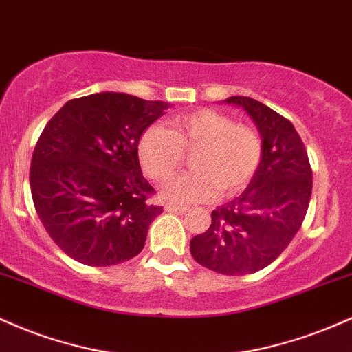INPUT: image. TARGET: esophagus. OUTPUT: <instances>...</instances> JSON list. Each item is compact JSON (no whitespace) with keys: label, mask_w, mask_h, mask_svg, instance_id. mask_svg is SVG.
<instances>
[{"label":"esophagus","mask_w":352,"mask_h":352,"mask_svg":"<svg viewBox=\"0 0 352 352\" xmlns=\"http://www.w3.org/2000/svg\"><path fill=\"white\" fill-rule=\"evenodd\" d=\"M166 211L176 212V214H184L188 211L186 206H177V204H166Z\"/></svg>","instance_id":"34e87169"}]
</instances>
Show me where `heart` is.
<instances>
[{"instance_id": "b5f03b06", "label": "heart", "mask_w": 352, "mask_h": 352, "mask_svg": "<svg viewBox=\"0 0 352 352\" xmlns=\"http://www.w3.org/2000/svg\"><path fill=\"white\" fill-rule=\"evenodd\" d=\"M191 153V171L173 177L163 196L176 203H196L234 195L246 186L263 160V140L251 124L234 123L214 109H197L168 121V129L151 126L138 144L144 173L166 181Z\"/></svg>"}]
</instances>
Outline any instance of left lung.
Listing matches in <instances>:
<instances>
[{"mask_svg":"<svg viewBox=\"0 0 352 352\" xmlns=\"http://www.w3.org/2000/svg\"><path fill=\"white\" fill-rule=\"evenodd\" d=\"M263 140V160L236 199L211 212L208 231L189 243L201 266L226 276H244L271 264L301 228L313 191V169L293 123L263 102L231 96Z\"/></svg>","mask_w":352,"mask_h":352,"instance_id":"obj_1","label":"left lung"}]
</instances>
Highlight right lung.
I'll use <instances>...</instances> for the list:
<instances>
[{
	"label": "right lung",
	"mask_w": 352,
	"mask_h": 352,
	"mask_svg": "<svg viewBox=\"0 0 352 352\" xmlns=\"http://www.w3.org/2000/svg\"><path fill=\"white\" fill-rule=\"evenodd\" d=\"M169 102L96 93L63 106L34 148L30 186L50 238L74 261L113 266L141 252L163 212L141 173L138 144Z\"/></svg>",
	"instance_id": "right-lung-1"
}]
</instances>
